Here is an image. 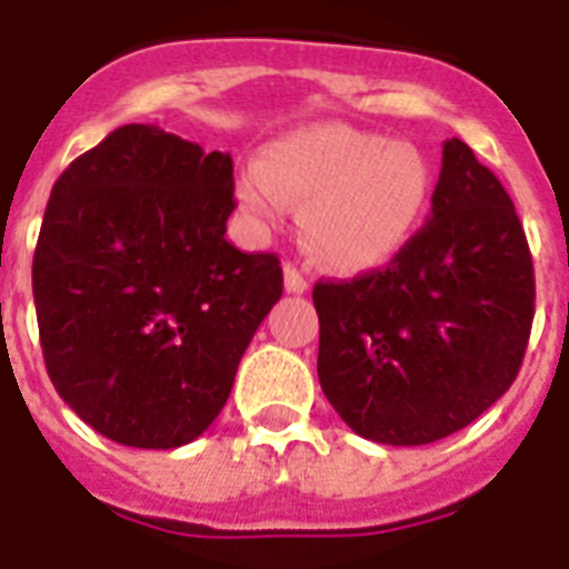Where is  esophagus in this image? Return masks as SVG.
<instances>
[{"mask_svg": "<svg viewBox=\"0 0 569 569\" xmlns=\"http://www.w3.org/2000/svg\"><path fill=\"white\" fill-rule=\"evenodd\" d=\"M283 280H286V292L303 295L307 289H310L307 277H303L301 271H298V266H292V262H286V266H283Z\"/></svg>", "mask_w": 569, "mask_h": 569, "instance_id": "esophagus-1", "label": "esophagus"}]
</instances>
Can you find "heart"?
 <instances>
[{"instance_id":"obj_1","label":"heart","mask_w":569,"mask_h":569,"mask_svg":"<svg viewBox=\"0 0 569 569\" xmlns=\"http://www.w3.org/2000/svg\"><path fill=\"white\" fill-rule=\"evenodd\" d=\"M239 200L259 218L303 206V244L321 266L369 271L413 239L431 200V168L413 144L346 123L298 129L241 173Z\"/></svg>"}]
</instances>
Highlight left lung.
<instances>
[{"label": "left lung", "mask_w": 569, "mask_h": 569, "mask_svg": "<svg viewBox=\"0 0 569 569\" xmlns=\"http://www.w3.org/2000/svg\"><path fill=\"white\" fill-rule=\"evenodd\" d=\"M312 303L321 389L351 431L425 446L467 428L513 383L535 319L511 197L451 138L422 230L383 271L319 280Z\"/></svg>", "instance_id": "left-lung-1"}]
</instances>
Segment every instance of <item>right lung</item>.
Segmentation results:
<instances>
[{
	"instance_id": "obj_1",
	"label": "right lung",
	"mask_w": 569,
	"mask_h": 569,
	"mask_svg": "<svg viewBox=\"0 0 569 569\" xmlns=\"http://www.w3.org/2000/svg\"><path fill=\"white\" fill-rule=\"evenodd\" d=\"M230 153L127 123L52 186L31 289L52 387L132 449L197 440L283 295L274 253L223 239Z\"/></svg>"
}]
</instances>
